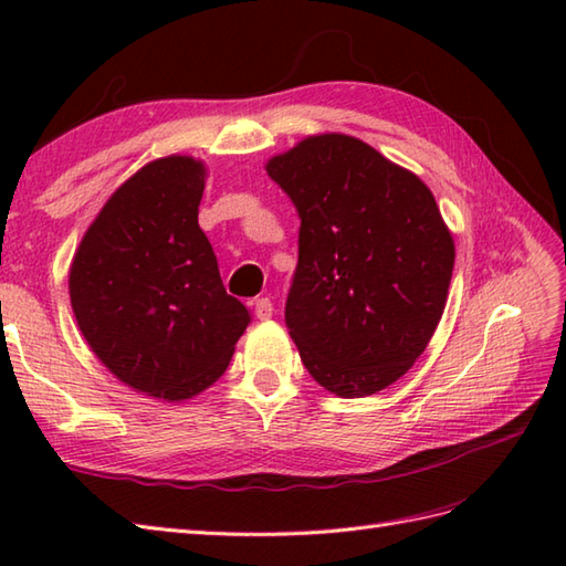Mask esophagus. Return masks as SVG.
Listing matches in <instances>:
<instances>
[{
	"label": "esophagus",
	"instance_id": "obj_1",
	"mask_svg": "<svg viewBox=\"0 0 566 566\" xmlns=\"http://www.w3.org/2000/svg\"><path fill=\"white\" fill-rule=\"evenodd\" d=\"M272 314H274V306H272L270 298H258V302H255V316L260 321H268V318H272Z\"/></svg>",
	"mask_w": 566,
	"mask_h": 566
}]
</instances>
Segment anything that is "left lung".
<instances>
[{
	"mask_svg": "<svg viewBox=\"0 0 566 566\" xmlns=\"http://www.w3.org/2000/svg\"><path fill=\"white\" fill-rule=\"evenodd\" d=\"M264 170L302 219L284 321L302 363L343 399L387 389L442 318L454 240L432 191L345 134L308 136Z\"/></svg>",
	"mask_w": 566,
	"mask_h": 566,
	"instance_id": "8db88e82",
	"label": "left lung"
}]
</instances>
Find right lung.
<instances>
[{"label": "right lung", "instance_id": "1", "mask_svg": "<svg viewBox=\"0 0 566 566\" xmlns=\"http://www.w3.org/2000/svg\"><path fill=\"white\" fill-rule=\"evenodd\" d=\"M203 185L207 165L191 155L143 165L106 199L70 264V304L92 353L165 401L209 389L250 323L199 228Z\"/></svg>", "mask_w": 566, "mask_h": 566}]
</instances>
